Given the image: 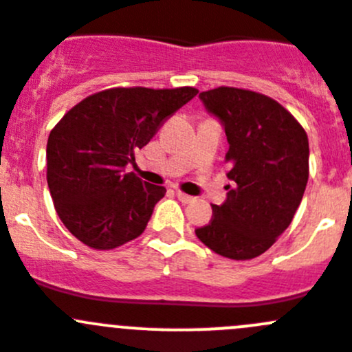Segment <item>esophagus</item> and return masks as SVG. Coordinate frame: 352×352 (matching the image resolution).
I'll return each mask as SVG.
<instances>
[{
	"label": "esophagus",
	"instance_id": "esophagus-1",
	"mask_svg": "<svg viewBox=\"0 0 352 352\" xmlns=\"http://www.w3.org/2000/svg\"><path fill=\"white\" fill-rule=\"evenodd\" d=\"M174 193H176V197H178L179 201L183 202V204H190V202H193V201H195V199H193V197H190V195H186V193L179 192V190H176V192H174Z\"/></svg>",
	"mask_w": 352,
	"mask_h": 352
}]
</instances>
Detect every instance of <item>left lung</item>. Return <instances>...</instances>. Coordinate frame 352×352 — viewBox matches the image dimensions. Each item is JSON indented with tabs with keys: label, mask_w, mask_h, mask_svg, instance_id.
I'll list each match as a JSON object with an SVG mask.
<instances>
[{
	"label": "left lung",
	"mask_w": 352,
	"mask_h": 352,
	"mask_svg": "<svg viewBox=\"0 0 352 352\" xmlns=\"http://www.w3.org/2000/svg\"><path fill=\"white\" fill-rule=\"evenodd\" d=\"M227 134V201L195 230L232 260L265 253L292 223L309 179V140L288 109L253 90L218 87L199 94Z\"/></svg>",
	"instance_id": "left-lung-1"
}]
</instances>
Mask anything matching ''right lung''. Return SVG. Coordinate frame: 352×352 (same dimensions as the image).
<instances>
[{
	"label": "right lung",
	"instance_id": "1",
	"mask_svg": "<svg viewBox=\"0 0 352 352\" xmlns=\"http://www.w3.org/2000/svg\"><path fill=\"white\" fill-rule=\"evenodd\" d=\"M193 87H117L73 106L52 129L47 183L64 227L94 250H113L146 228L166 188L125 166L164 120L197 96Z\"/></svg>",
	"mask_w": 352,
	"mask_h": 352
}]
</instances>
